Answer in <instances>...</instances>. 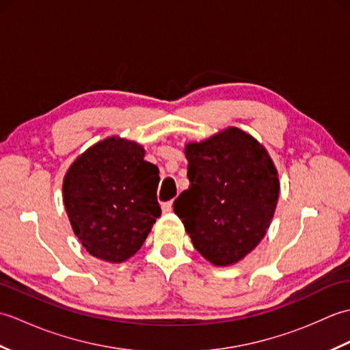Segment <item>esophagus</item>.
Here are the masks:
<instances>
[{
    "instance_id": "34e87169",
    "label": "esophagus",
    "mask_w": 350,
    "mask_h": 350,
    "mask_svg": "<svg viewBox=\"0 0 350 350\" xmlns=\"http://www.w3.org/2000/svg\"><path fill=\"white\" fill-rule=\"evenodd\" d=\"M162 209V213H170L171 211H173V202H167V203H162L161 206Z\"/></svg>"
}]
</instances>
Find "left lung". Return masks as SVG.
Segmentation results:
<instances>
[{
	"label": "left lung",
	"mask_w": 350,
	"mask_h": 350,
	"mask_svg": "<svg viewBox=\"0 0 350 350\" xmlns=\"http://www.w3.org/2000/svg\"><path fill=\"white\" fill-rule=\"evenodd\" d=\"M189 188L174 202L194 248L213 266L241 262L263 239L280 196L263 144L230 126L185 146Z\"/></svg>",
	"instance_id": "8db88e82"
}]
</instances>
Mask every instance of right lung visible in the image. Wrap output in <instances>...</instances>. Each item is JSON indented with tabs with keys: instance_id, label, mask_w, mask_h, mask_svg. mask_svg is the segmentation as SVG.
<instances>
[{
	"instance_id": "right-lung-1",
	"label": "right lung",
	"mask_w": 350,
	"mask_h": 350,
	"mask_svg": "<svg viewBox=\"0 0 350 350\" xmlns=\"http://www.w3.org/2000/svg\"><path fill=\"white\" fill-rule=\"evenodd\" d=\"M135 141L108 137L72 162L63 202L73 233L96 258L123 263L144 243L161 215L159 170Z\"/></svg>"
}]
</instances>
